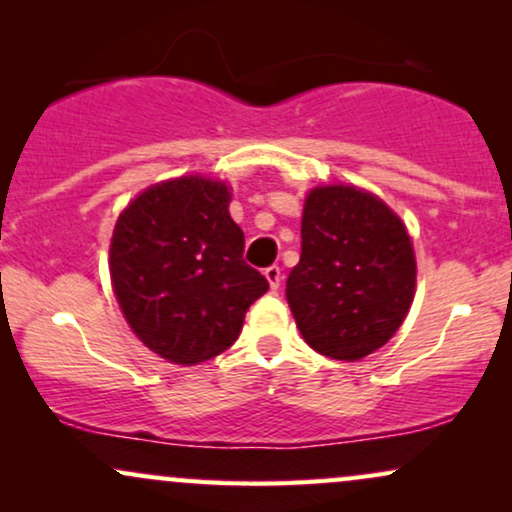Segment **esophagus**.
Returning <instances> with one entry per match:
<instances>
[{"label": "esophagus", "instance_id": "obj_1", "mask_svg": "<svg viewBox=\"0 0 512 512\" xmlns=\"http://www.w3.org/2000/svg\"><path fill=\"white\" fill-rule=\"evenodd\" d=\"M264 276H267V281H269V286H272V289H279L281 281H284V274H281L279 264H272V267L264 269Z\"/></svg>", "mask_w": 512, "mask_h": 512}]
</instances>
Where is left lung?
Listing matches in <instances>:
<instances>
[{"mask_svg":"<svg viewBox=\"0 0 512 512\" xmlns=\"http://www.w3.org/2000/svg\"><path fill=\"white\" fill-rule=\"evenodd\" d=\"M301 238L286 301L303 339L337 361L373 354L414 301L416 260L404 223L356 187H317L305 199Z\"/></svg>","mask_w":512,"mask_h":512,"instance_id":"1","label":"left lung"}]
</instances>
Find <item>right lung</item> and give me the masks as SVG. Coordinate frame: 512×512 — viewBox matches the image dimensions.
Listing matches in <instances>:
<instances>
[{
  "instance_id": "obj_1",
  "label": "right lung",
  "mask_w": 512,
  "mask_h": 512,
  "mask_svg": "<svg viewBox=\"0 0 512 512\" xmlns=\"http://www.w3.org/2000/svg\"><path fill=\"white\" fill-rule=\"evenodd\" d=\"M228 202L226 185L190 175L149 187L115 223L117 303L134 334L180 366L226 351L269 289L243 260L245 236Z\"/></svg>"
}]
</instances>
